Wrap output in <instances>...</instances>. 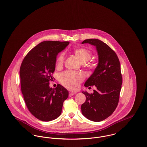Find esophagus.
<instances>
[{"mask_svg":"<svg viewBox=\"0 0 147 147\" xmlns=\"http://www.w3.org/2000/svg\"><path fill=\"white\" fill-rule=\"evenodd\" d=\"M75 94H76L75 92L71 91V92H69V96H73Z\"/></svg>","mask_w":147,"mask_h":147,"instance_id":"esophagus-1","label":"esophagus"}]
</instances>
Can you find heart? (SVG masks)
Segmentation results:
<instances>
[{"instance_id":"b5f03b06","label":"heart","mask_w":147,"mask_h":147,"mask_svg":"<svg viewBox=\"0 0 147 147\" xmlns=\"http://www.w3.org/2000/svg\"><path fill=\"white\" fill-rule=\"evenodd\" d=\"M74 54L81 63H85L89 61L91 58V53L90 51L84 48H80L74 51ZM64 56L62 53L58 56L57 60V67H61L64 62ZM84 79V76L79 73L67 71L59 76V80L61 83L67 88L70 90H76L79 84Z\"/></svg>"}]
</instances>
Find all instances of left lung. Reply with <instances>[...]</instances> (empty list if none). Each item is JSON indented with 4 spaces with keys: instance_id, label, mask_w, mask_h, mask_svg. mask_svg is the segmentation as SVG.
<instances>
[{
    "instance_id": "left-lung-1",
    "label": "left lung",
    "mask_w": 147,
    "mask_h": 147,
    "mask_svg": "<svg viewBox=\"0 0 147 147\" xmlns=\"http://www.w3.org/2000/svg\"><path fill=\"white\" fill-rule=\"evenodd\" d=\"M82 44L89 43L96 47L98 63L84 86H95L92 94L82 91L86 101L81 106L82 113L86 119L100 122L111 116L119 103L122 78L119 58L107 44L100 40L87 39Z\"/></svg>"
}]
</instances>
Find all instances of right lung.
<instances>
[{"label": "right lung", "mask_w": 147, "mask_h": 147, "mask_svg": "<svg viewBox=\"0 0 147 147\" xmlns=\"http://www.w3.org/2000/svg\"><path fill=\"white\" fill-rule=\"evenodd\" d=\"M69 42L46 41L31 49L24 58L20 70L21 92L30 112L42 121L58 117L68 91L60 84L49 86L53 80L58 54Z\"/></svg>", "instance_id": "obj_1"}]
</instances>
